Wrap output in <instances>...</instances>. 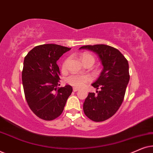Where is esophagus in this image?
Masks as SVG:
<instances>
[{
    "label": "esophagus",
    "mask_w": 153,
    "mask_h": 153,
    "mask_svg": "<svg viewBox=\"0 0 153 153\" xmlns=\"http://www.w3.org/2000/svg\"><path fill=\"white\" fill-rule=\"evenodd\" d=\"M79 91V88H76V87L73 88V91H74V92H76V91Z\"/></svg>",
    "instance_id": "1"
}]
</instances>
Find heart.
I'll return each mask as SVG.
<instances>
[{
    "mask_svg": "<svg viewBox=\"0 0 153 153\" xmlns=\"http://www.w3.org/2000/svg\"><path fill=\"white\" fill-rule=\"evenodd\" d=\"M81 60L83 63L87 61H93V62H95V58L91 54L88 53H84L82 54L81 56ZM67 62H68V60H65V62L63 63V65L62 67L63 68H65ZM91 77L88 75H81V74H73L69 76L68 78L66 79V82L71 85H73V86L75 87H83V85L86 84L87 83H88L91 81Z\"/></svg>",
    "mask_w": 153,
    "mask_h": 153,
    "instance_id": "heart-1",
    "label": "heart"
}]
</instances>
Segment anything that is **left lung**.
Masks as SVG:
<instances>
[{
  "label": "left lung",
  "instance_id": "obj_1",
  "mask_svg": "<svg viewBox=\"0 0 153 153\" xmlns=\"http://www.w3.org/2000/svg\"><path fill=\"white\" fill-rule=\"evenodd\" d=\"M79 49H88L97 54L103 70L92 85L97 91L89 93L83 103V111L95 122L108 119L116 114L124 99L129 81V64L125 56L116 48L105 45L83 46Z\"/></svg>",
  "mask_w": 153,
  "mask_h": 153
}]
</instances>
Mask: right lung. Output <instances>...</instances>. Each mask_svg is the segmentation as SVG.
Segmentation results:
<instances>
[{"instance_id": "right-lung-1", "label": "right lung", "mask_w": 153, "mask_h": 153, "mask_svg": "<svg viewBox=\"0 0 153 153\" xmlns=\"http://www.w3.org/2000/svg\"><path fill=\"white\" fill-rule=\"evenodd\" d=\"M71 48L47 44L37 46L24 58L22 83L29 107L39 118L52 120L62 113L72 87L58 88L60 56Z\"/></svg>"}]
</instances>
